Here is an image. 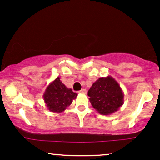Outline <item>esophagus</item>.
<instances>
[{
	"label": "esophagus",
	"mask_w": 160,
	"mask_h": 160,
	"mask_svg": "<svg viewBox=\"0 0 160 160\" xmlns=\"http://www.w3.org/2000/svg\"><path fill=\"white\" fill-rule=\"evenodd\" d=\"M79 93H81V94H86V90L85 89H82L80 91L78 92Z\"/></svg>",
	"instance_id": "1"
}]
</instances>
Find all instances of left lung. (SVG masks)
Instances as JSON below:
<instances>
[{
  "label": "left lung",
  "mask_w": 160,
  "mask_h": 160,
  "mask_svg": "<svg viewBox=\"0 0 160 160\" xmlns=\"http://www.w3.org/2000/svg\"><path fill=\"white\" fill-rule=\"evenodd\" d=\"M92 107L102 115L117 111L124 102V94L120 84L111 76L100 78L88 91Z\"/></svg>",
  "instance_id": "8db88e82"
}]
</instances>
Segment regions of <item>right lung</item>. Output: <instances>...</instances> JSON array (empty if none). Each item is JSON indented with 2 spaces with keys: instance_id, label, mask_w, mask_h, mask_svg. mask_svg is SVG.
<instances>
[{
  "instance_id": "1",
  "label": "right lung",
  "mask_w": 160,
  "mask_h": 160,
  "mask_svg": "<svg viewBox=\"0 0 160 160\" xmlns=\"http://www.w3.org/2000/svg\"><path fill=\"white\" fill-rule=\"evenodd\" d=\"M78 94L68 89L57 78L49 84L43 93V100L49 111L62 113L71 105Z\"/></svg>"
}]
</instances>
